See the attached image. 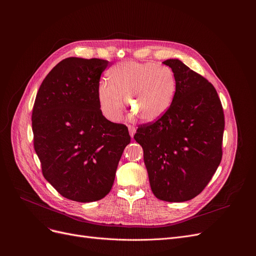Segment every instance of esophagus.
I'll use <instances>...</instances> for the list:
<instances>
[{
  "instance_id": "obj_1",
  "label": "esophagus",
  "mask_w": 256,
  "mask_h": 256,
  "mask_svg": "<svg viewBox=\"0 0 256 256\" xmlns=\"http://www.w3.org/2000/svg\"><path fill=\"white\" fill-rule=\"evenodd\" d=\"M128 132H130V137L132 138L134 135H135V132H136V128L134 126H128Z\"/></svg>"
}]
</instances>
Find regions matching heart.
<instances>
[{
    "label": "heart",
    "instance_id": "b5f03b06",
    "mask_svg": "<svg viewBox=\"0 0 256 256\" xmlns=\"http://www.w3.org/2000/svg\"><path fill=\"white\" fill-rule=\"evenodd\" d=\"M106 76L109 83H100L98 100L102 115L113 122L124 114V96L130 112L150 122L168 111L176 93V76L165 65L126 61L113 66Z\"/></svg>",
    "mask_w": 256,
    "mask_h": 256
}]
</instances>
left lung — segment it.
<instances>
[{"label": "left lung", "mask_w": 256, "mask_h": 256, "mask_svg": "<svg viewBox=\"0 0 256 256\" xmlns=\"http://www.w3.org/2000/svg\"><path fill=\"white\" fill-rule=\"evenodd\" d=\"M176 78L168 111L139 126L152 191L160 200L182 202L204 191L220 165L224 132L221 100L208 80L178 59L163 62Z\"/></svg>", "instance_id": "8db88e82"}]
</instances>
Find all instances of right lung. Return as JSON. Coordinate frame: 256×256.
I'll use <instances>...</instances> for the list:
<instances>
[{
	"mask_svg": "<svg viewBox=\"0 0 256 256\" xmlns=\"http://www.w3.org/2000/svg\"><path fill=\"white\" fill-rule=\"evenodd\" d=\"M109 65L96 58L62 60L40 85L33 106L34 148L44 176L78 202L98 201L111 191L130 142L128 128L100 109L98 87Z\"/></svg>",
	"mask_w": 256,
	"mask_h": 256,
	"instance_id": "obj_1",
	"label": "right lung"
}]
</instances>
